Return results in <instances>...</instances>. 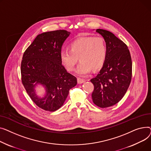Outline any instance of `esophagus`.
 <instances>
[{
  "mask_svg": "<svg viewBox=\"0 0 151 151\" xmlns=\"http://www.w3.org/2000/svg\"><path fill=\"white\" fill-rule=\"evenodd\" d=\"M85 82V80H84L83 78H77V82L78 84L83 83Z\"/></svg>",
  "mask_w": 151,
  "mask_h": 151,
  "instance_id": "34e87169",
  "label": "esophagus"
}]
</instances>
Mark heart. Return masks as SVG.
Masks as SVG:
<instances>
[{"label": "heart", "mask_w": 151, "mask_h": 151, "mask_svg": "<svg viewBox=\"0 0 151 151\" xmlns=\"http://www.w3.org/2000/svg\"><path fill=\"white\" fill-rule=\"evenodd\" d=\"M107 57V47L103 38L86 37L77 38L70 43L69 50L60 53L61 63L68 72L74 70L77 60L80 61L76 74L84 76L91 69L97 70L104 65Z\"/></svg>", "instance_id": "1"}]
</instances>
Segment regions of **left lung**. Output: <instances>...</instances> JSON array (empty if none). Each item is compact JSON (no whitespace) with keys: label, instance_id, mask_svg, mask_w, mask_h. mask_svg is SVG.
<instances>
[{"label":"left lung","instance_id":"1","mask_svg":"<svg viewBox=\"0 0 151 151\" xmlns=\"http://www.w3.org/2000/svg\"><path fill=\"white\" fill-rule=\"evenodd\" d=\"M107 47L105 63L96 77L91 79L94 85L92 99L101 108L113 106L125 95L132 79V63L126 44L111 32L97 29Z\"/></svg>","mask_w":151,"mask_h":151}]
</instances>
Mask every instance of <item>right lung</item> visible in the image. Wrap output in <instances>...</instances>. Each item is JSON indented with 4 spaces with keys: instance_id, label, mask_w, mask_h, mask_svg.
<instances>
[{
    "instance_id": "add662e5",
    "label": "right lung",
    "mask_w": 151,
    "mask_h": 151,
    "mask_svg": "<svg viewBox=\"0 0 151 151\" xmlns=\"http://www.w3.org/2000/svg\"><path fill=\"white\" fill-rule=\"evenodd\" d=\"M70 32L58 30L38 35L24 53L21 66L22 83L33 102L40 108L54 111L63 105L69 91L77 83L60 59L61 47ZM38 84L45 90L42 97L35 91Z\"/></svg>"
}]
</instances>
